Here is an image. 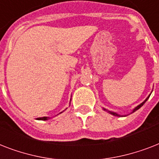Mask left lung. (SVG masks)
<instances>
[{
  "label": "left lung",
  "mask_w": 159,
  "mask_h": 159,
  "mask_svg": "<svg viewBox=\"0 0 159 159\" xmlns=\"http://www.w3.org/2000/svg\"><path fill=\"white\" fill-rule=\"evenodd\" d=\"M150 97V96H148V97ZM148 98H147V99H146V100H145V101H144V102H142V103H141V104H140V105H139V106H137V107H136V108H134V111H133V112H134V111H137V110H139V109L140 108L141 106H143V104H144V103H145V102H147V100H148ZM104 110H105V109H104ZM108 112H109V113H111V115H113V116H119V115H118V114H116V113H115V112H111V111H108Z\"/></svg>",
  "instance_id": "1"
}]
</instances>
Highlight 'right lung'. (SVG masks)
<instances>
[{"label":"right lung","instance_id":"1","mask_svg":"<svg viewBox=\"0 0 159 159\" xmlns=\"http://www.w3.org/2000/svg\"><path fill=\"white\" fill-rule=\"evenodd\" d=\"M39 120H48V117H41V118H37Z\"/></svg>","mask_w":159,"mask_h":159}]
</instances>
